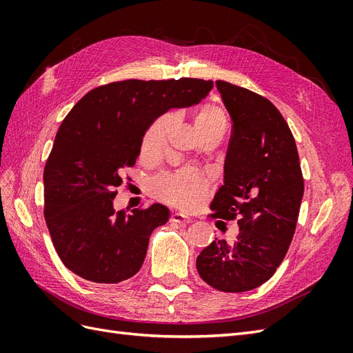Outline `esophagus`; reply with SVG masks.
<instances>
[{"instance_id":"34e87169","label":"esophagus","mask_w":353,"mask_h":353,"mask_svg":"<svg viewBox=\"0 0 353 353\" xmlns=\"http://www.w3.org/2000/svg\"><path fill=\"white\" fill-rule=\"evenodd\" d=\"M170 221L176 222V223H190L191 218L187 216L185 213H181V212H174L172 216H170Z\"/></svg>"}]
</instances>
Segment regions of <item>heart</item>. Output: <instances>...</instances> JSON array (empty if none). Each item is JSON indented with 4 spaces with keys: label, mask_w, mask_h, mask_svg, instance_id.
I'll use <instances>...</instances> for the list:
<instances>
[{
    "label": "heart",
    "mask_w": 353,
    "mask_h": 353,
    "mask_svg": "<svg viewBox=\"0 0 353 353\" xmlns=\"http://www.w3.org/2000/svg\"><path fill=\"white\" fill-rule=\"evenodd\" d=\"M174 114H165L157 119L148 130L143 141V156H154L163 150L170 130L174 126ZM194 125L197 132L213 126L227 125V117L219 108L213 104L203 105L197 113ZM153 194L170 205L181 208L196 206L206 193V184L201 174L196 169H181L156 178L152 184Z\"/></svg>",
    "instance_id": "b5f03b06"
}]
</instances>
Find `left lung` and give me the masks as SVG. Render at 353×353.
Instances as JSON below:
<instances>
[{
    "mask_svg": "<svg viewBox=\"0 0 353 353\" xmlns=\"http://www.w3.org/2000/svg\"><path fill=\"white\" fill-rule=\"evenodd\" d=\"M216 88L232 131L223 184L210 210L212 218L236 219L239 231L232 243L212 241L196 266L216 290L241 293L268 281L281 265L296 230L303 176L293 134L279 109L230 82L216 81Z\"/></svg>",
    "mask_w": 353,
    "mask_h": 353,
    "instance_id": "1",
    "label": "left lung"
}]
</instances>
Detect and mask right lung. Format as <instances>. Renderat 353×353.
<instances>
[{
  "instance_id": "1",
  "label": "right lung",
  "mask_w": 353,
  "mask_h": 353,
  "mask_svg": "<svg viewBox=\"0 0 353 353\" xmlns=\"http://www.w3.org/2000/svg\"><path fill=\"white\" fill-rule=\"evenodd\" d=\"M212 81L128 79L91 90L61 122L44 170V215L61 262L83 280L116 284L143 266L160 203L114 212L123 168L134 166L159 116L199 104Z\"/></svg>"
}]
</instances>
